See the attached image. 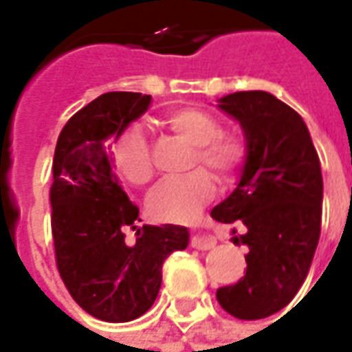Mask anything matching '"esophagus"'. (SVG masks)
<instances>
[{"label":"esophagus","mask_w":352,"mask_h":352,"mask_svg":"<svg viewBox=\"0 0 352 352\" xmlns=\"http://www.w3.org/2000/svg\"><path fill=\"white\" fill-rule=\"evenodd\" d=\"M214 245H217L214 237L206 236V234H196V236L192 237V247H194V249H199V251L213 249Z\"/></svg>","instance_id":"obj_1"}]
</instances>
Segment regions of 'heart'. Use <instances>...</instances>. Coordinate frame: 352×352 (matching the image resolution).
<instances>
[{
	"label": "heart",
	"instance_id": "heart-1",
	"mask_svg": "<svg viewBox=\"0 0 352 352\" xmlns=\"http://www.w3.org/2000/svg\"><path fill=\"white\" fill-rule=\"evenodd\" d=\"M166 124L175 135L192 145L186 160V169L192 171L164 181L151 194L148 211L158 221L184 222L194 219L213 196V177L201 168L207 167L221 181H226L243 166L247 146L241 138L221 131L219 120L199 109H177L169 113ZM113 162L128 183L143 186L153 181V153L145 133L139 128H130L116 139Z\"/></svg>",
	"mask_w": 352,
	"mask_h": 352
}]
</instances>
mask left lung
<instances>
[{
  "mask_svg": "<svg viewBox=\"0 0 352 352\" xmlns=\"http://www.w3.org/2000/svg\"><path fill=\"white\" fill-rule=\"evenodd\" d=\"M217 107L241 126L247 156L211 217L243 222L247 232L232 241L249 247L247 273L219 288L217 300L236 318L258 320L287 307L309 273L322 217L320 162L302 116L273 94L234 92Z\"/></svg>",
  "mask_w": 352,
  "mask_h": 352,
  "instance_id": "left-lung-1",
  "label": "left lung"
}]
</instances>
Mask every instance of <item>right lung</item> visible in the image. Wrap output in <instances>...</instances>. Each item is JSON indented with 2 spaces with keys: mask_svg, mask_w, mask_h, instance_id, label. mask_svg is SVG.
Masks as SVG:
<instances>
[{
  "mask_svg": "<svg viewBox=\"0 0 352 352\" xmlns=\"http://www.w3.org/2000/svg\"><path fill=\"white\" fill-rule=\"evenodd\" d=\"M153 98L107 92L90 101L60 131L52 162V237L58 272L82 309L105 322H128L153 307L162 264L184 251V226H135L139 209L116 175L111 145ZM128 229H138L133 242Z\"/></svg>",
  "mask_w": 352,
  "mask_h": 352,
  "instance_id": "obj_1",
  "label": "right lung"
}]
</instances>
